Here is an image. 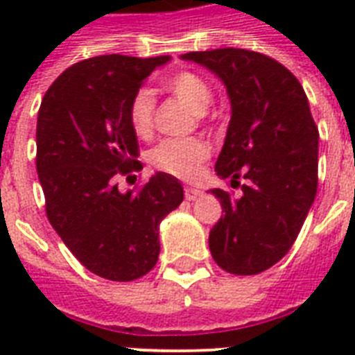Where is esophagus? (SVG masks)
I'll return each mask as SVG.
<instances>
[{
    "label": "esophagus",
    "instance_id": "esophagus-1",
    "mask_svg": "<svg viewBox=\"0 0 355 355\" xmlns=\"http://www.w3.org/2000/svg\"><path fill=\"white\" fill-rule=\"evenodd\" d=\"M184 195H186V199L188 200H195L199 199L200 195H202V191H200L199 188H195V186H186V188H184Z\"/></svg>",
    "mask_w": 355,
    "mask_h": 355
}]
</instances>
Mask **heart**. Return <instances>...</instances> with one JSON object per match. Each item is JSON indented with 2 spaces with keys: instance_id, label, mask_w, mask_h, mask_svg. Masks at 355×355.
I'll list each match as a JSON object with an SVG mask.
<instances>
[{
  "instance_id": "obj_1",
  "label": "heart",
  "mask_w": 355,
  "mask_h": 355,
  "mask_svg": "<svg viewBox=\"0 0 355 355\" xmlns=\"http://www.w3.org/2000/svg\"><path fill=\"white\" fill-rule=\"evenodd\" d=\"M167 90L195 114H205L214 103L210 83L195 71H178L166 83ZM128 121L138 136L147 138L155 125V96L149 88H139L128 105ZM210 156L205 139H167L153 150L150 162L156 169L180 178H193L200 164Z\"/></svg>"
}]
</instances>
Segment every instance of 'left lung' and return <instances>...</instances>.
<instances>
[{"instance_id": "8db88e82", "label": "left lung", "mask_w": 355, "mask_h": 355, "mask_svg": "<svg viewBox=\"0 0 355 355\" xmlns=\"http://www.w3.org/2000/svg\"><path fill=\"white\" fill-rule=\"evenodd\" d=\"M182 58L214 71L232 105L216 171L241 195L211 189L225 211L210 230L211 256L230 275H258L289 252L313 205L319 128L302 85L275 58L236 47Z\"/></svg>"}]
</instances>
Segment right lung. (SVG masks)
<instances>
[{
  "label": "right lung",
  "instance_id": "add662e5",
  "mask_svg": "<svg viewBox=\"0 0 355 355\" xmlns=\"http://www.w3.org/2000/svg\"><path fill=\"white\" fill-rule=\"evenodd\" d=\"M169 58L80 60L58 75L38 110L36 171L47 219L75 258L107 280L132 282L155 267L158 225L184 199L180 182L167 173L127 193L116 184L118 175L141 169L130 99Z\"/></svg>",
  "mask_w": 355,
  "mask_h": 355
}]
</instances>
